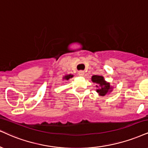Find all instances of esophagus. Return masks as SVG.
Listing matches in <instances>:
<instances>
[{"label":"esophagus","mask_w":148,"mask_h":148,"mask_svg":"<svg viewBox=\"0 0 148 148\" xmlns=\"http://www.w3.org/2000/svg\"><path fill=\"white\" fill-rule=\"evenodd\" d=\"M78 75H79V76H84V71H79V72H78Z\"/></svg>","instance_id":"1"}]
</instances>
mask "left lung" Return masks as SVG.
Returning <instances> with one entry per match:
<instances>
[{
    "instance_id": "left-lung-1",
    "label": "left lung",
    "mask_w": 148,
    "mask_h": 148,
    "mask_svg": "<svg viewBox=\"0 0 148 148\" xmlns=\"http://www.w3.org/2000/svg\"><path fill=\"white\" fill-rule=\"evenodd\" d=\"M92 81L95 83H97L99 84L101 88L98 90H97V92H99L101 96H104L106 95L109 91H111V87L110 86V84L106 82L105 80L103 79V77L102 76L99 75H93L92 77ZM98 87V86H97Z\"/></svg>"
}]
</instances>
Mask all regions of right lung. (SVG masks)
<instances>
[{"mask_svg": "<svg viewBox=\"0 0 148 148\" xmlns=\"http://www.w3.org/2000/svg\"><path fill=\"white\" fill-rule=\"evenodd\" d=\"M73 77V75H66L64 77V79H66V80H68L69 78H71V77Z\"/></svg>", "mask_w": 148, "mask_h": 148, "instance_id": "right-lung-1", "label": "right lung"}]
</instances>
